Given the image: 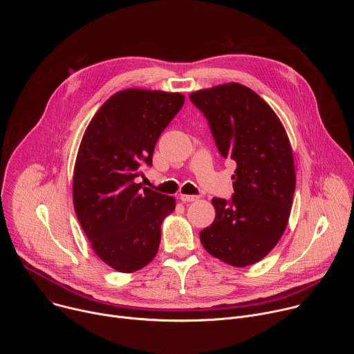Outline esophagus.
I'll return each mask as SVG.
<instances>
[{
    "label": "esophagus",
    "mask_w": 354,
    "mask_h": 354,
    "mask_svg": "<svg viewBox=\"0 0 354 354\" xmlns=\"http://www.w3.org/2000/svg\"><path fill=\"white\" fill-rule=\"evenodd\" d=\"M179 198L183 201V203H190V201H196L198 197L197 196H190V194H180Z\"/></svg>",
    "instance_id": "34e87169"
}]
</instances>
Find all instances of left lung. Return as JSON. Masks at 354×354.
Segmentation results:
<instances>
[{
	"mask_svg": "<svg viewBox=\"0 0 354 354\" xmlns=\"http://www.w3.org/2000/svg\"><path fill=\"white\" fill-rule=\"evenodd\" d=\"M223 157L236 164L231 201L214 197L213 224L200 232L209 254L231 266L263 259L280 241L295 190L292 149L274 111L250 88L228 82L190 93Z\"/></svg>",
	"mask_w": 354,
	"mask_h": 354,
	"instance_id": "8db88e82",
	"label": "left lung"
}]
</instances>
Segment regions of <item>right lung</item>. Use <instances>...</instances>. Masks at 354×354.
I'll use <instances>...</instances> for the list:
<instances>
[{"label": "right lung", "instance_id": "add662e5", "mask_svg": "<svg viewBox=\"0 0 354 354\" xmlns=\"http://www.w3.org/2000/svg\"><path fill=\"white\" fill-rule=\"evenodd\" d=\"M185 104L179 92L129 88L113 93L89 122L74 165L73 203L96 257L120 273L153 261L172 196L134 178L153 164L156 144Z\"/></svg>", "mask_w": 354, "mask_h": 354}]
</instances>
